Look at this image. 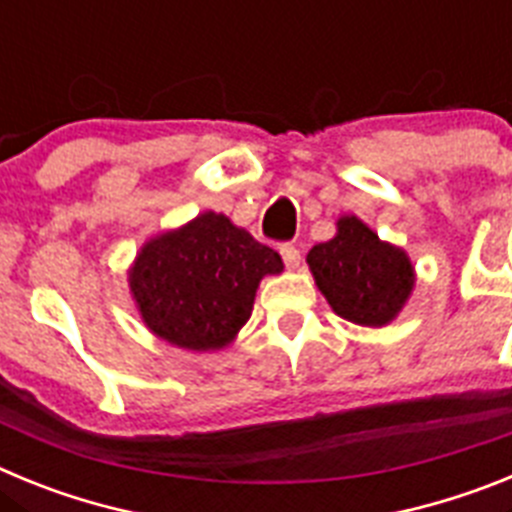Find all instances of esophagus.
Returning a JSON list of instances; mask_svg holds the SVG:
<instances>
[{
    "instance_id": "1",
    "label": "esophagus",
    "mask_w": 512,
    "mask_h": 512,
    "mask_svg": "<svg viewBox=\"0 0 512 512\" xmlns=\"http://www.w3.org/2000/svg\"><path fill=\"white\" fill-rule=\"evenodd\" d=\"M279 253H282L284 264H287V269L295 271L297 266H300V251H297V246H292V243H284L282 248H279Z\"/></svg>"
}]
</instances>
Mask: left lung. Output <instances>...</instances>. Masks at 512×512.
Returning <instances> with one entry per match:
<instances>
[{
    "mask_svg": "<svg viewBox=\"0 0 512 512\" xmlns=\"http://www.w3.org/2000/svg\"><path fill=\"white\" fill-rule=\"evenodd\" d=\"M307 266L333 312L366 328L390 325L415 289L405 248L382 241L356 215L338 217L336 235L310 248Z\"/></svg>",
    "mask_w": 512,
    "mask_h": 512,
    "instance_id": "left-lung-1",
    "label": "left lung"
}]
</instances>
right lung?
Segmentation results:
<instances>
[{
  "label": "right lung",
  "instance_id": "obj_1",
  "mask_svg": "<svg viewBox=\"0 0 512 512\" xmlns=\"http://www.w3.org/2000/svg\"><path fill=\"white\" fill-rule=\"evenodd\" d=\"M274 248L253 241L223 212H200L151 235L128 269L140 320L184 351H220L248 323L261 279L282 274Z\"/></svg>",
  "mask_w": 512,
  "mask_h": 512
}]
</instances>
